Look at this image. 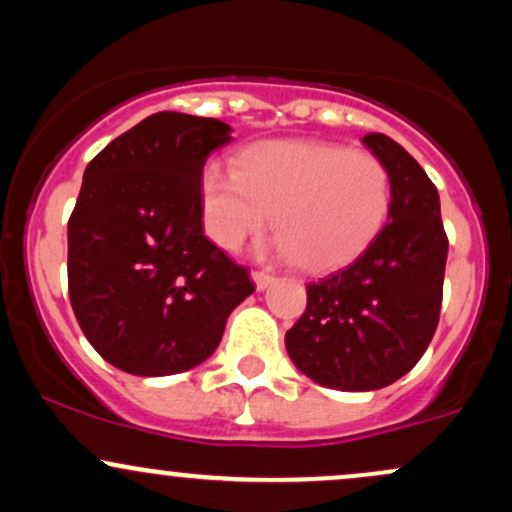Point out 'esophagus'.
Wrapping results in <instances>:
<instances>
[{
	"mask_svg": "<svg viewBox=\"0 0 512 512\" xmlns=\"http://www.w3.org/2000/svg\"><path fill=\"white\" fill-rule=\"evenodd\" d=\"M252 281H255L257 291H264L267 286L274 284V274L264 272V269H255V272H252Z\"/></svg>",
	"mask_w": 512,
	"mask_h": 512,
	"instance_id": "obj_1",
	"label": "esophagus"
}]
</instances>
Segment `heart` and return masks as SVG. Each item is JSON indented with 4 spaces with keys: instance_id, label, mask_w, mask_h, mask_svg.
Returning a JSON list of instances; mask_svg holds the SVG:
<instances>
[{
    "instance_id": "heart-1",
    "label": "heart",
    "mask_w": 512,
    "mask_h": 512,
    "mask_svg": "<svg viewBox=\"0 0 512 512\" xmlns=\"http://www.w3.org/2000/svg\"><path fill=\"white\" fill-rule=\"evenodd\" d=\"M209 238L238 250L269 223L274 250L303 272H332L356 260L383 231L392 204L390 170L378 156L315 139H269L236 158V173L202 175Z\"/></svg>"
}]
</instances>
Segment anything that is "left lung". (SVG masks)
Wrapping results in <instances>:
<instances>
[{
    "label": "left lung",
    "mask_w": 512,
    "mask_h": 512,
    "mask_svg": "<svg viewBox=\"0 0 512 512\" xmlns=\"http://www.w3.org/2000/svg\"><path fill=\"white\" fill-rule=\"evenodd\" d=\"M363 144L390 170L392 204L383 231L339 272L310 281L286 351L317 385L368 392L419 363L438 327L448 236L426 170L385 134Z\"/></svg>",
    "instance_id": "8db88e82"
}]
</instances>
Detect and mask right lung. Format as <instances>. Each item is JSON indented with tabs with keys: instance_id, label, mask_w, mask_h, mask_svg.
Returning a JSON list of instances; mask_svg holds the SVG:
<instances>
[{
	"instance_id": "right-lung-1",
	"label": "right lung",
	"mask_w": 512,
	"mask_h": 512,
	"mask_svg": "<svg viewBox=\"0 0 512 512\" xmlns=\"http://www.w3.org/2000/svg\"><path fill=\"white\" fill-rule=\"evenodd\" d=\"M231 142L214 117L156 113L88 163L69 216V301L93 349L144 378L214 354L255 284L204 236L202 170Z\"/></svg>"
}]
</instances>
